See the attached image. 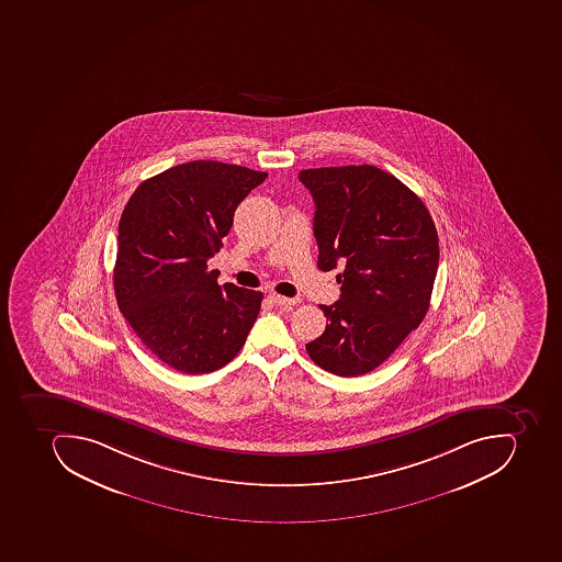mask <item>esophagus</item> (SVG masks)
<instances>
[{
	"label": "esophagus",
	"instance_id": "1",
	"mask_svg": "<svg viewBox=\"0 0 562 562\" xmlns=\"http://www.w3.org/2000/svg\"><path fill=\"white\" fill-rule=\"evenodd\" d=\"M271 303L277 304V306H291V304L297 303L295 300H291V297H285V295L274 294V292H271L270 295Z\"/></svg>",
	"mask_w": 562,
	"mask_h": 562
}]
</instances>
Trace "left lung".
<instances>
[{
  "label": "left lung",
  "mask_w": 562,
  "mask_h": 562,
  "mask_svg": "<svg viewBox=\"0 0 562 562\" xmlns=\"http://www.w3.org/2000/svg\"><path fill=\"white\" fill-rule=\"evenodd\" d=\"M315 202L313 235L322 271L341 262V295L330 306L310 359L342 378L389 359L430 306L439 237L418 194L372 165L301 170Z\"/></svg>",
  "instance_id": "1"
}]
</instances>
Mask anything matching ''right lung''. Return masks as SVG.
Masks as SVG:
<instances>
[{"label":"right lung","mask_w":562,"mask_h":562,"mask_svg":"<svg viewBox=\"0 0 562 562\" xmlns=\"http://www.w3.org/2000/svg\"><path fill=\"white\" fill-rule=\"evenodd\" d=\"M267 172L221 161L176 165L140 182L119 224L114 294L144 347L184 374L235 359L261 310L262 292L217 283L207 261L233 214Z\"/></svg>","instance_id":"1"}]
</instances>
